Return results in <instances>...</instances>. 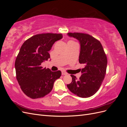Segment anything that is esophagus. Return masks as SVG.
Here are the masks:
<instances>
[{
	"mask_svg": "<svg viewBox=\"0 0 127 127\" xmlns=\"http://www.w3.org/2000/svg\"><path fill=\"white\" fill-rule=\"evenodd\" d=\"M68 74L66 72H65V71H62V75H67Z\"/></svg>",
	"mask_w": 127,
	"mask_h": 127,
	"instance_id": "1",
	"label": "esophagus"
}]
</instances>
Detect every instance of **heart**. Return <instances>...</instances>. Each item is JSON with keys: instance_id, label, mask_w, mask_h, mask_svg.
<instances>
[{"instance_id": "1", "label": "heart", "mask_w": 127, "mask_h": 127, "mask_svg": "<svg viewBox=\"0 0 127 127\" xmlns=\"http://www.w3.org/2000/svg\"><path fill=\"white\" fill-rule=\"evenodd\" d=\"M69 42H74L73 41H69Z\"/></svg>"}]
</instances>
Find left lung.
Returning a JSON list of instances; mask_svg holds the SVG:
<instances>
[{
  "instance_id": "1",
  "label": "left lung",
  "mask_w": 127,
  "mask_h": 127,
  "mask_svg": "<svg viewBox=\"0 0 127 127\" xmlns=\"http://www.w3.org/2000/svg\"><path fill=\"white\" fill-rule=\"evenodd\" d=\"M80 44L79 62L85 65L82 69V75L77 79L71 75L72 82L67 85L72 93L86 98L95 94L104 79L107 67V57L102 45L98 40L83 33H68Z\"/></svg>"
}]
</instances>
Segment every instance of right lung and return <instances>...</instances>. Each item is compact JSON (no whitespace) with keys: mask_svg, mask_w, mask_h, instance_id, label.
Instances as JSON below:
<instances>
[{"mask_svg":"<svg viewBox=\"0 0 127 127\" xmlns=\"http://www.w3.org/2000/svg\"><path fill=\"white\" fill-rule=\"evenodd\" d=\"M61 33H41L26 40L22 44L15 63L16 79L23 93L33 98L43 97L50 92L61 71H51L41 66L50 58L48 51L63 38Z\"/></svg>","mask_w":127,"mask_h":127,"instance_id":"obj_1","label":"right lung"}]
</instances>
